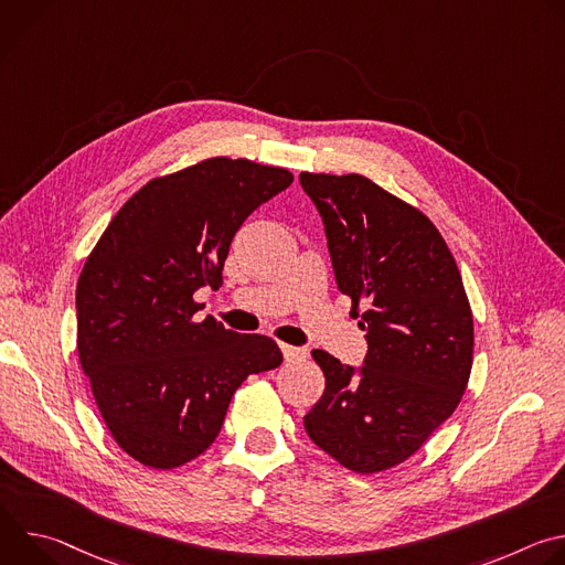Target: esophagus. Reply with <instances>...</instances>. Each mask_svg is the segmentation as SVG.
I'll return each instance as SVG.
<instances>
[{"mask_svg":"<svg viewBox=\"0 0 565 565\" xmlns=\"http://www.w3.org/2000/svg\"><path fill=\"white\" fill-rule=\"evenodd\" d=\"M281 353L286 358V362H297V360H306L308 351L303 347H292V344H279Z\"/></svg>","mask_w":565,"mask_h":565,"instance_id":"obj_1","label":"esophagus"}]
</instances>
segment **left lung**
<instances>
[{
    "label": "left lung",
    "instance_id": "1",
    "mask_svg": "<svg viewBox=\"0 0 565 565\" xmlns=\"http://www.w3.org/2000/svg\"><path fill=\"white\" fill-rule=\"evenodd\" d=\"M299 183L324 221L338 288L369 344L360 369L312 351L327 388L303 427L347 469L384 471L416 454L458 407L473 355L469 299L445 238L420 210L360 174L301 172Z\"/></svg>",
    "mask_w": 565,
    "mask_h": 565
}]
</instances>
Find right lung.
Returning a JSON list of instances; mask_svg holds the SVG:
<instances>
[{
  "label": "right lung",
  "instance_id": "add662e5",
  "mask_svg": "<svg viewBox=\"0 0 565 565\" xmlns=\"http://www.w3.org/2000/svg\"><path fill=\"white\" fill-rule=\"evenodd\" d=\"M292 183L284 168L207 158L149 181L111 218L75 288L77 355L122 451L174 469L218 436L250 373L277 369L266 335L194 315V292L218 288L236 230Z\"/></svg>",
  "mask_w": 565,
  "mask_h": 565
}]
</instances>
